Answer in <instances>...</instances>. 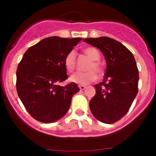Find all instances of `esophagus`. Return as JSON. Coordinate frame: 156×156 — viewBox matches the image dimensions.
<instances>
[{"label":"esophagus","instance_id":"34e87169","mask_svg":"<svg viewBox=\"0 0 156 156\" xmlns=\"http://www.w3.org/2000/svg\"><path fill=\"white\" fill-rule=\"evenodd\" d=\"M79 89H80V90H84V89H86V87H85V86L80 85V86H79Z\"/></svg>","mask_w":156,"mask_h":156}]
</instances>
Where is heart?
Returning <instances> with one entry per match:
<instances>
[{"label": "heart", "instance_id": "heart-1", "mask_svg": "<svg viewBox=\"0 0 156 156\" xmlns=\"http://www.w3.org/2000/svg\"><path fill=\"white\" fill-rule=\"evenodd\" d=\"M83 52L88 58H90L91 62L87 67L89 71L84 73H76L73 74L69 78V80L73 83L79 84V85L86 86L92 82L95 81L98 79L97 73H101L103 71V67L101 62H99L101 58V53L99 51L94 47H87L83 50ZM76 53L75 51H71L66 55L64 60V67L69 73H72L76 67ZM94 70L96 71H94Z\"/></svg>", "mask_w": 156, "mask_h": 156}]
</instances>
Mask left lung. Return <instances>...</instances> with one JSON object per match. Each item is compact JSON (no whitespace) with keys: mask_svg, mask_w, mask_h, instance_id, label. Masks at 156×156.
Here are the masks:
<instances>
[{"mask_svg":"<svg viewBox=\"0 0 156 156\" xmlns=\"http://www.w3.org/2000/svg\"><path fill=\"white\" fill-rule=\"evenodd\" d=\"M83 42L101 50L106 61L105 78L93 86L96 94L89 101V108L98 120L112 124L127 114L138 93L135 58L125 45L109 37L87 38Z\"/></svg>","mask_w":156,"mask_h":156,"instance_id":"1","label":"left lung"}]
</instances>
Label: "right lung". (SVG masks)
<instances>
[{
	"label": "right lung",
	"instance_id": "add662e5",
	"mask_svg": "<svg viewBox=\"0 0 156 156\" xmlns=\"http://www.w3.org/2000/svg\"><path fill=\"white\" fill-rule=\"evenodd\" d=\"M81 38L51 37L31 46L17 69L16 87L27 112L37 121L55 122L67 114L71 100L79 92L76 83L61 87L67 79L64 60Z\"/></svg>",
	"mask_w": 156,
	"mask_h": 156
}]
</instances>
